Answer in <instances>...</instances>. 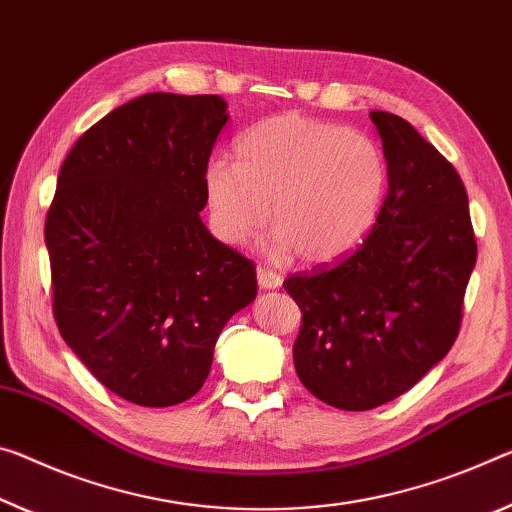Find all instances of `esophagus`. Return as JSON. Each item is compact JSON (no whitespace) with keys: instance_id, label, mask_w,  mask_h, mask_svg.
Returning a JSON list of instances; mask_svg holds the SVG:
<instances>
[{"instance_id":"1","label":"esophagus","mask_w":512,"mask_h":512,"mask_svg":"<svg viewBox=\"0 0 512 512\" xmlns=\"http://www.w3.org/2000/svg\"><path fill=\"white\" fill-rule=\"evenodd\" d=\"M257 280H259V287H264V289H275L282 285V275L269 269V266H262V264L257 266Z\"/></svg>"}]
</instances>
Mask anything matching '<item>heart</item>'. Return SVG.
Here are the masks:
<instances>
[{
  "instance_id": "b5f03b06",
  "label": "heart",
  "mask_w": 512,
  "mask_h": 512,
  "mask_svg": "<svg viewBox=\"0 0 512 512\" xmlns=\"http://www.w3.org/2000/svg\"><path fill=\"white\" fill-rule=\"evenodd\" d=\"M237 161L205 168L214 230L243 243L266 223L273 257L298 250L305 262L339 259L367 237L389 186V164L373 136L298 113L259 120L234 145Z\"/></svg>"
}]
</instances>
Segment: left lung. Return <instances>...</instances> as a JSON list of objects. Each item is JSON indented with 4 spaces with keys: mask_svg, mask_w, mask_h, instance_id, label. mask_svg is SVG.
<instances>
[{
    "mask_svg": "<svg viewBox=\"0 0 512 512\" xmlns=\"http://www.w3.org/2000/svg\"><path fill=\"white\" fill-rule=\"evenodd\" d=\"M389 189L367 237L285 280L303 323L296 373L339 410H371L417 385L456 342L476 237L465 184L408 120L371 111Z\"/></svg>",
    "mask_w": 512,
    "mask_h": 512,
    "instance_id": "8db88e82",
    "label": "left lung"
}]
</instances>
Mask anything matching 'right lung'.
<instances>
[{
  "instance_id": "right-lung-1",
  "label": "right lung",
  "mask_w": 512,
  "mask_h": 512,
  "mask_svg": "<svg viewBox=\"0 0 512 512\" xmlns=\"http://www.w3.org/2000/svg\"><path fill=\"white\" fill-rule=\"evenodd\" d=\"M218 95L145 93L79 136L45 218L61 337L129 403L191 399L255 264L202 223L205 168L227 123Z\"/></svg>"
}]
</instances>
